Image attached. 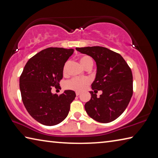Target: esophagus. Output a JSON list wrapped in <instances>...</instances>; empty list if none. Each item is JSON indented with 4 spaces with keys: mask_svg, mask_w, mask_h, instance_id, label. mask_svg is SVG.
Masks as SVG:
<instances>
[{
    "mask_svg": "<svg viewBox=\"0 0 158 158\" xmlns=\"http://www.w3.org/2000/svg\"><path fill=\"white\" fill-rule=\"evenodd\" d=\"M80 94H81V93H80V92H76V95L77 96H79Z\"/></svg>",
    "mask_w": 158,
    "mask_h": 158,
    "instance_id": "esophagus-1",
    "label": "esophagus"
}]
</instances>
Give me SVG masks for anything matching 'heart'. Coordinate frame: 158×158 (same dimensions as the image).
<instances>
[{
	"instance_id": "b5f03b06",
	"label": "heart",
	"mask_w": 158,
	"mask_h": 158,
	"mask_svg": "<svg viewBox=\"0 0 158 158\" xmlns=\"http://www.w3.org/2000/svg\"><path fill=\"white\" fill-rule=\"evenodd\" d=\"M79 62L84 68L87 67H92L93 60L92 58L87 55L81 56L79 58ZM69 63L66 62L63 67V73L66 74L68 71ZM89 84V80L87 78H73L65 83V87L67 89L76 90V91H81L84 90L85 86Z\"/></svg>"
}]
</instances>
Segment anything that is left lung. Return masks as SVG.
<instances>
[{
	"label": "left lung",
	"instance_id": "1",
	"mask_svg": "<svg viewBox=\"0 0 158 158\" xmlns=\"http://www.w3.org/2000/svg\"><path fill=\"white\" fill-rule=\"evenodd\" d=\"M92 57L97 70L92 84L90 100L85 104V110L95 121L107 123L123 113L132 96L133 77L131 69L119 53L102 47L76 48ZM103 94L97 98L96 93Z\"/></svg>",
	"mask_w": 158,
	"mask_h": 158
}]
</instances>
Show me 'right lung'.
<instances>
[{
	"label": "right lung",
	"instance_id": "add662e5",
	"mask_svg": "<svg viewBox=\"0 0 158 158\" xmlns=\"http://www.w3.org/2000/svg\"><path fill=\"white\" fill-rule=\"evenodd\" d=\"M73 49L50 47L28 60L19 79L23 105L28 114L42 125L53 126L68 116L75 92L65 90L58 95L52 93L63 78V67Z\"/></svg>",
	"mask_w": 158,
	"mask_h": 158
}]
</instances>
